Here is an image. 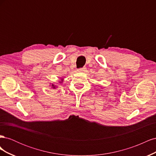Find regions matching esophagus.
Masks as SVG:
<instances>
[{
  "label": "esophagus",
  "instance_id": "obj_1",
  "mask_svg": "<svg viewBox=\"0 0 156 156\" xmlns=\"http://www.w3.org/2000/svg\"><path fill=\"white\" fill-rule=\"evenodd\" d=\"M86 70V68H80V69H77V72H84V71Z\"/></svg>",
  "mask_w": 156,
  "mask_h": 156
}]
</instances>
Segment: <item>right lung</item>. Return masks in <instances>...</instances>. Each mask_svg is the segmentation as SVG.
<instances>
[{
  "mask_svg": "<svg viewBox=\"0 0 156 156\" xmlns=\"http://www.w3.org/2000/svg\"><path fill=\"white\" fill-rule=\"evenodd\" d=\"M62 82H63V79H61V81H60V83H62ZM51 88H53V89H55V88H56V87L55 86V84H51Z\"/></svg>",
  "mask_w": 156,
  "mask_h": 156,
  "instance_id": "add662e5",
  "label": "right lung"
}]
</instances>
